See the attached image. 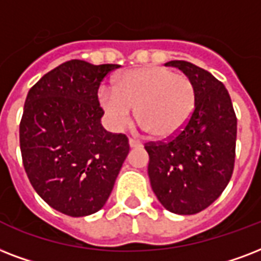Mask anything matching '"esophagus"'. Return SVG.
<instances>
[{
  "instance_id": "34e87169",
  "label": "esophagus",
  "mask_w": 261,
  "mask_h": 261,
  "mask_svg": "<svg viewBox=\"0 0 261 261\" xmlns=\"http://www.w3.org/2000/svg\"><path fill=\"white\" fill-rule=\"evenodd\" d=\"M129 145H130V148H137V147H141V143L135 139H129Z\"/></svg>"
}]
</instances>
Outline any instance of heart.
Listing matches in <instances>:
<instances>
[{"mask_svg": "<svg viewBox=\"0 0 261 261\" xmlns=\"http://www.w3.org/2000/svg\"><path fill=\"white\" fill-rule=\"evenodd\" d=\"M98 96L114 128H126L136 109L137 122L153 139L181 132L196 108L191 77L162 66L128 70L117 79L114 88L100 87Z\"/></svg>", "mask_w": 261, "mask_h": 261, "instance_id": "b5f03b06", "label": "heart"}]
</instances>
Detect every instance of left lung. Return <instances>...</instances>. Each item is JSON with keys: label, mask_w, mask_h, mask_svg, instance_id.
I'll use <instances>...</instances> for the list:
<instances>
[{"label": "left lung", "mask_w": 261, "mask_h": 261, "mask_svg": "<svg viewBox=\"0 0 261 261\" xmlns=\"http://www.w3.org/2000/svg\"><path fill=\"white\" fill-rule=\"evenodd\" d=\"M191 77L196 108L185 128L167 141H149L148 175L163 207L178 215H193L215 201L234 169L237 117L226 87L203 68L170 61Z\"/></svg>", "instance_id": "left-lung-1"}]
</instances>
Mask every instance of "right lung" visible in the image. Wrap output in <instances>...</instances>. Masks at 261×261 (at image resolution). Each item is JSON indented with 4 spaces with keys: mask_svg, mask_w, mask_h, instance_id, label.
Wrapping results in <instances>:
<instances>
[{
    "mask_svg": "<svg viewBox=\"0 0 261 261\" xmlns=\"http://www.w3.org/2000/svg\"><path fill=\"white\" fill-rule=\"evenodd\" d=\"M120 65L70 60L31 90L20 121L25 173L46 203L69 217H87L108 201L129 153L128 137L100 124L98 90Z\"/></svg>",
    "mask_w": 261,
    "mask_h": 261,
    "instance_id": "add662e5",
    "label": "right lung"
}]
</instances>
